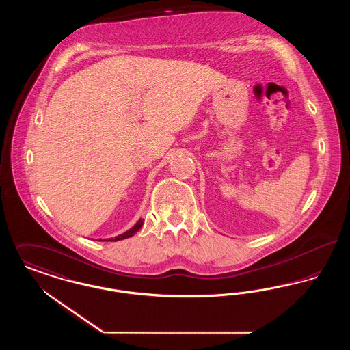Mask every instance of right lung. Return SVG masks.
I'll list each match as a JSON object with an SVG mask.
<instances>
[{
	"mask_svg": "<svg viewBox=\"0 0 350 350\" xmlns=\"http://www.w3.org/2000/svg\"><path fill=\"white\" fill-rule=\"evenodd\" d=\"M143 226V220H139L135 226H133L131 230H129L127 232L123 233V234H119L117 237H114V239H109V240H106V241H118V240H123V239H127V237H131L133 236L135 233L137 232L139 230H140V227ZM105 241V240H103Z\"/></svg>",
	"mask_w": 350,
	"mask_h": 350,
	"instance_id": "add662e5",
	"label": "right lung"
}]
</instances>
